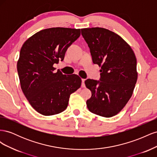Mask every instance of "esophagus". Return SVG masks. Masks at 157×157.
<instances>
[{
    "label": "esophagus",
    "mask_w": 157,
    "mask_h": 157,
    "mask_svg": "<svg viewBox=\"0 0 157 157\" xmlns=\"http://www.w3.org/2000/svg\"><path fill=\"white\" fill-rule=\"evenodd\" d=\"M84 81H85V79H82V85H81V86H82V87H83V88H84L85 86H85V84H84Z\"/></svg>",
    "instance_id": "esophagus-1"
}]
</instances>
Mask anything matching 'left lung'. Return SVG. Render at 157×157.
<instances>
[{
	"label": "left lung",
	"instance_id": "obj_1",
	"mask_svg": "<svg viewBox=\"0 0 157 157\" xmlns=\"http://www.w3.org/2000/svg\"><path fill=\"white\" fill-rule=\"evenodd\" d=\"M92 61L100 69L99 80L88 78L92 92L88 110L103 117L116 115L130 99L137 79V61L131 47L119 35L101 27L81 29Z\"/></svg>",
	"mask_w": 157,
	"mask_h": 157
}]
</instances>
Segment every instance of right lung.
Masks as SVG:
<instances>
[{
  "instance_id": "add662e5",
  "label": "right lung",
  "mask_w": 157,
  "mask_h": 157,
  "mask_svg": "<svg viewBox=\"0 0 157 157\" xmlns=\"http://www.w3.org/2000/svg\"><path fill=\"white\" fill-rule=\"evenodd\" d=\"M80 35V29L54 27L42 30L23 44L17 63L21 88L33 109L54 115L67 107L70 95L81 86L78 75H63L53 65Z\"/></svg>"
}]
</instances>
